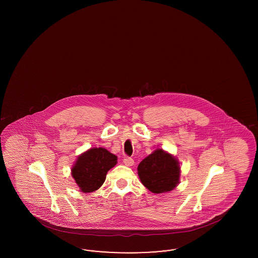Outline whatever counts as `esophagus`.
<instances>
[{"label":"esophagus","instance_id":"1","mask_svg":"<svg viewBox=\"0 0 258 258\" xmlns=\"http://www.w3.org/2000/svg\"><path fill=\"white\" fill-rule=\"evenodd\" d=\"M123 163H124V165H126V166H133L134 163H135V160H133L132 158L126 157V158L123 159Z\"/></svg>","mask_w":258,"mask_h":258}]
</instances>
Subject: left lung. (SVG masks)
Here are the masks:
<instances>
[{
  "instance_id": "8db88e82",
  "label": "left lung",
  "mask_w": 258,
  "mask_h": 258,
  "mask_svg": "<svg viewBox=\"0 0 258 258\" xmlns=\"http://www.w3.org/2000/svg\"><path fill=\"white\" fill-rule=\"evenodd\" d=\"M137 170L141 183L154 194L170 191L179 184V161L162 149H157L142 160Z\"/></svg>"
}]
</instances>
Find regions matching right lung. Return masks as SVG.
<instances>
[{
  "label": "right lung",
  "instance_id": "add662e5",
  "mask_svg": "<svg viewBox=\"0 0 258 258\" xmlns=\"http://www.w3.org/2000/svg\"><path fill=\"white\" fill-rule=\"evenodd\" d=\"M117 164V157L103 148H92L81 154L72 168V175L80 190L89 194L98 189L106 174Z\"/></svg>",
  "mask_w": 258,
  "mask_h": 258
}]
</instances>
